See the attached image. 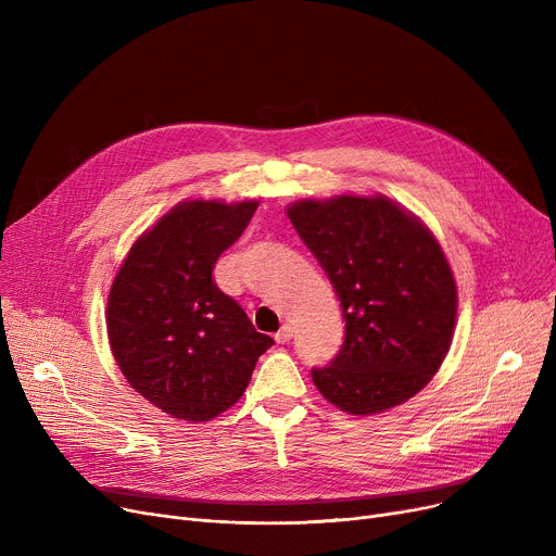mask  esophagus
<instances>
[{"label":"esophagus","instance_id":"obj_1","mask_svg":"<svg viewBox=\"0 0 556 556\" xmlns=\"http://www.w3.org/2000/svg\"><path fill=\"white\" fill-rule=\"evenodd\" d=\"M290 338H293V327L290 325H283L277 333H275V340L279 342V344H283V342H288Z\"/></svg>","mask_w":556,"mask_h":556}]
</instances>
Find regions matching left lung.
Returning <instances> with one entry per match:
<instances>
[{"label":"left lung","mask_w":556,"mask_h":556,"mask_svg":"<svg viewBox=\"0 0 556 556\" xmlns=\"http://www.w3.org/2000/svg\"><path fill=\"white\" fill-rule=\"evenodd\" d=\"M342 306L344 342L315 388L349 415L415 396L444 363L457 288L430 229L386 195L300 200L288 207Z\"/></svg>","instance_id":"left-lung-1"}]
</instances>
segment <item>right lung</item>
<instances>
[{
    "mask_svg": "<svg viewBox=\"0 0 556 556\" xmlns=\"http://www.w3.org/2000/svg\"><path fill=\"white\" fill-rule=\"evenodd\" d=\"M258 202L187 200L141 233L108 295V338L126 381L191 424L237 403L258 356L275 344L216 286L218 256Z\"/></svg>",
    "mask_w": 556,
    "mask_h": 556,
    "instance_id": "add662e5",
    "label": "right lung"
}]
</instances>
